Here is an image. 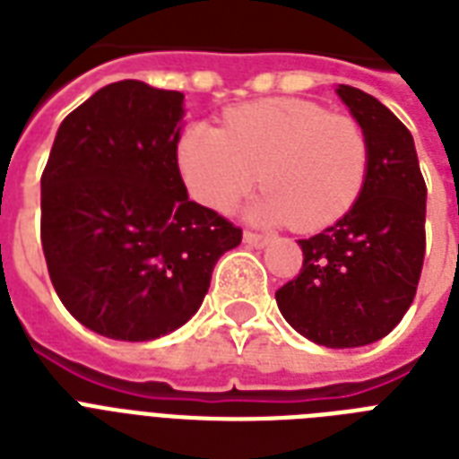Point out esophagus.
<instances>
[{
	"label": "esophagus",
	"mask_w": 459,
	"mask_h": 459,
	"mask_svg": "<svg viewBox=\"0 0 459 459\" xmlns=\"http://www.w3.org/2000/svg\"><path fill=\"white\" fill-rule=\"evenodd\" d=\"M243 238H245V243L252 245V247H264V245L272 240L266 233H257V230H245Z\"/></svg>",
	"instance_id": "esophagus-1"
}]
</instances>
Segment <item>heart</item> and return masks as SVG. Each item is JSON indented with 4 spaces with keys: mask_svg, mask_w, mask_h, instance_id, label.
I'll list each match as a JSON object with an SVG mask.
<instances>
[{
    "mask_svg": "<svg viewBox=\"0 0 459 459\" xmlns=\"http://www.w3.org/2000/svg\"><path fill=\"white\" fill-rule=\"evenodd\" d=\"M195 200L226 212L247 190L266 193L247 214L257 221L324 229L348 212L367 178L369 143L355 118L307 100H262L226 114L223 128L187 126L176 145Z\"/></svg>",
    "mask_w": 459,
    "mask_h": 459,
    "instance_id": "heart-1",
    "label": "heart"
}]
</instances>
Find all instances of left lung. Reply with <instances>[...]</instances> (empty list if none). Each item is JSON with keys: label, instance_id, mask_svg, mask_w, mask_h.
<instances>
[{"label": "left lung", "instance_id": "left-lung-1", "mask_svg": "<svg viewBox=\"0 0 459 459\" xmlns=\"http://www.w3.org/2000/svg\"><path fill=\"white\" fill-rule=\"evenodd\" d=\"M364 128L369 169L342 219L298 240L302 269L276 290L290 326L326 348L381 341L410 309L427 250V183L412 133L377 97L338 85Z\"/></svg>", "mask_w": 459, "mask_h": 459}]
</instances>
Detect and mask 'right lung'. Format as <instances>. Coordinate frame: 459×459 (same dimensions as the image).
Returning a JSON list of instances; mask_svg holds the SVG:
<instances>
[{"label":"right lung","instance_id":"add662e5","mask_svg":"<svg viewBox=\"0 0 459 459\" xmlns=\"http://www.w3.org/2000/svg\"><path fill=\"white\" fill-rule=\"evenodd\" d=\"M183 95L140 81L97 90L68 114L42 171V250L82 326L154 341L183 326L243 230L187 197L176 145Z\"/></svg>","mask_w":459,"mask_h":459}]
</instances>
